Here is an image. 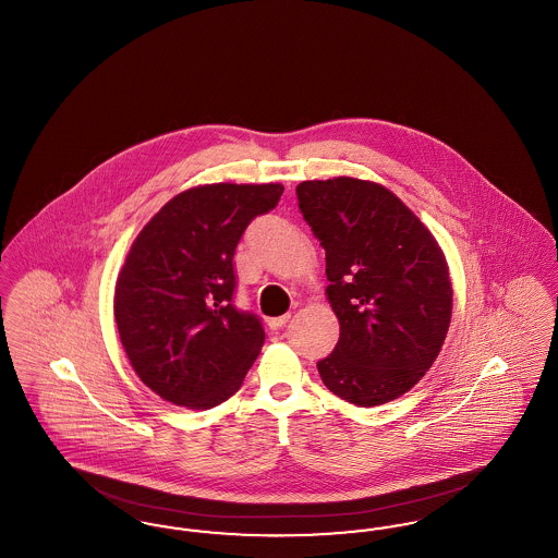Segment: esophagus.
<instances>
[{"label":"esophagus","instance_id":"34e87169","mask_svg":"<svg viewBox=\"0 0 558 558\" xmlns=\"http://www.w3.org/2000/svg\"><path fill=\"white\" fill-rule=\"evenodd\" d=\"M289 319H291V316H289V314H284V316H278V318H267L266 322L269 328H274V330H276V328H282Z\"/></svg>","mask_w":558,"mask_h":558}]
</instances>
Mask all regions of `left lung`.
Here are the masks:
<instances>
[{"label": "left lung", "mask_w": 558, "mask_h": 558, "mask_svg": "<svg viewBox=\"0 0 558 558\" xmlns=\"http://www.w3.org/2000/svg\"><path fill=\"white\" fill-rule=\"evenodd\" d=\"M299 209L326 251L328 301L341 324L322 383L372 408L410 391L433 366L451 318L444 251L398 196L355 178L301 182Z\"/></svg>", "instance_id": "8db88e82"}]
</instances>
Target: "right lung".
Instances as JSON below:
<instances>
[{"instance_id":"right-lung-1","label":"right lung","mask_w":558,"mask_h":558,"mask_svg":"<svg viewBox=\"0 0 558 558\" xmlns=\"http://www.w3.org/2000/svg\"><path fill=\"white\" fill-rule=\"evenodd\" d=\"M280 184H207L173 196L133 240L114 287V319L140 380L175 405L232 398L266 332L234 307V253L271 211Z\"/></svg>"}]
</instances>
